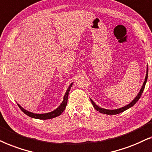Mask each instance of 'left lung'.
<instances>
[{
    "instance_id": "left-lung-1",
    "label": "left lung",
    "mask_w": 152,
    "mask_h": 152,
    "mask_svg": "<svg viewBox=\"0 0 152 152\" xmlns=\"http://www.w3.org/2000/svg\"><path fill=\"white\" fill-rule=\"evenodd\" d=\"M147 76H148V69H147V74H146V77H145V82L144 83H143V86L142 87V88H141L139 94H137V96L135 97V99L131 103V104H129V105H127V106H124V107H122V108H119V109H116V110H106V109H104V108H100V107H99L97 105H96L94 104V102H93V101L92 99L91 100V102H92V104L93 105V106H94V108L96 109L97 111H99V112L102 113H104V114H107V115H116V114H119V113H122L124 112V110H127V109L131 108V107H132L133 106H134V104H135V103H136L137 101L139 100V99L140 98L141 95H142L143 91H144V89H145V84H146V82L147 80Z\"/></svg>"
}]
</instances>
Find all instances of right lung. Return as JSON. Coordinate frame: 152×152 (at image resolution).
Segmentation results:
<instances>
[{
	"instance_id": "right-lung-1",
	"label": "right lung",
	"mask_w": 152,
	"mask_h": 152,
	"mask_svg": "<svg viewBox=\"0 0 152 152\" xmlns=\"http://www.w3.org/2000/svg\"><path fill=\"white\" fill-rule=\"evenodd\" d=\"M72 84L73 83H71L69 87L67 89V90H66L65 94H64L63 102H62L61 104H60V106L58 107L56 110H55L54 111H52V112L48 113H45V114H35V113L28 112V111L26 110L25 109H23L21 106H20L19 104H18V106L19 107L20 109H21V110L23 111L26 115H27L28 116H29L30 117H33V118H36V119H39V120H48V119L54 118V117H58L61 115L62 113L63 112L64 109H65L66 104H67L68 94H69V92L71 88H72Z\"/></svg>"
}]
</instances>
